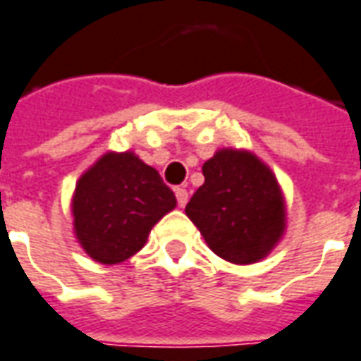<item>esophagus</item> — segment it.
<instances>
[{"mask_svg": "<svg viewBox=\"0 0 361 361\" xmlns=\"http://www.w3.org/2000/svg\"><path fill=\"white\" fill-rule=\"evenodd\" d=\"M188 197H189L188 189H185V188L176 189V199H178V205H180V207L188 205Z\"/></svg>", "mask_w": 361, "mask_h": 361, "instance_id": "esophagus-1", "label": "esophagus"}]
</instances>
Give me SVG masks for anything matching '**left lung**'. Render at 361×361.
<instances>
[{"label":"left lung","mask_w":361,"mask_h":361,"mask_svg":"<svg viewBox=\"0 0 361 361\" xmlns=\"http://www.w3.org/2000/svg\"><path fill=\"white\" fill-rule=\"evenodd\" d=\"M205 183L185 215L207 246L231 264L264 259L283 238L287 209L276 173L250 150L221 148L203 164Z\"/></svg>","instance_id":"1"}]
</instances>
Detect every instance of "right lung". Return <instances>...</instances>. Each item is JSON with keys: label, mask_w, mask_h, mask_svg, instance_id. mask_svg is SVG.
<instances>
[{"label": "right lung", "mask_w": 361, "mask_h": 361, "mask_svg": "<svg viewBox=\"0 0 361 361\" xmlns=\"http://www.w3.org/2000/svg\"><path fill=\"white\" fill-rule=\"evenodd\" d=\"M176 203L173 191L135 152H105L75 183V240L95 262L113 266L135 256Z\"/></svg>", "instance_id": "right-lung-1"}]
</instances>
